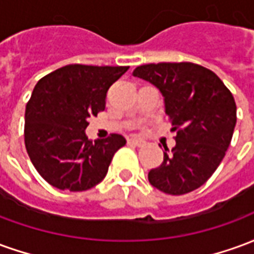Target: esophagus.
Returning a JSON list of instances; mask_svg holds the SVG:
<instances>
[{
    "label": "esophagus",
    "instance_id": "1",
    "mask_svg": "<svg viewBox=\"0 0 254 254\" xmlns=\"http://www.w3.org/2000/svg\"><path fill=\"white\" fill-rule=\"evenodd\" d=\"M129 143L133 144V145H137V147H143L144 144H145V141L144 140H141V138H137V137H133L129 140Z\"/></svg>",
    "mask_w": 254,
    "mask_h": 254
}]
</instances>
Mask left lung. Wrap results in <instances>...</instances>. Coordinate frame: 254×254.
Here are the masks:
<instances>
[{
    "mask_svg": "<svg viewBox=\"0 0 254 254\" xmlns=\"http://www.w3.org/2000/svg\"><path fill=\"white\" fill-rule=\"evenodd\" d=\"M165 96L166 114L177 130L176 147L148 173L149 184L181 196L208 181L223 160L237 122V106L223 81L193 63L147 64L133 70Z\"/></svg>",
    "mask_w": 254,
    "mask_h": 254,
    "instance_id": "obj_1",
    "label": "left lung"
}]
</instances>
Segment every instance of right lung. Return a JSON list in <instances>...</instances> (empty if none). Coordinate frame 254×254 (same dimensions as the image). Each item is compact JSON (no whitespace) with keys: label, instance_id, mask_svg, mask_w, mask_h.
Here are the masks:
<instances>
[{"label":"right lung","instance_id":"1","mask_svg":"<svg viewBox=\"0 0 254 254\" xmlns=\"http://www.w3.org/2000/svg\"><path fill=\"white\" fill-rule=\"evenodd\" d=\"M129 66L72 64L42 77L25 107L24 143L36 171L52 187L83 191L98 185L127 144L113 133L92 143L89 117L106 107V94Z\"/></svg>","mask_w":254,"mask_h":254}]
</instances>
